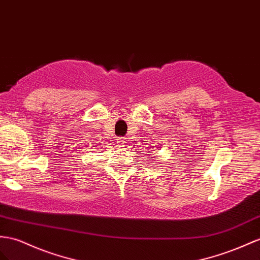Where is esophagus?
<instances>
[{"label": "esophagus", "instance_id": "1", "mask_svg": "<svg viewBox=\"0 0 260 260\" xmlns=\"http://www.w3.org/2000/svg\"><path fill=\"white\" fill-rule=\"evenodd\" d=\"M126 146V141H125V138H119L118 139V147H122V148H124Z\"/></svg>", "mask_w": 260, "mask_h": 260}]
</instances>
